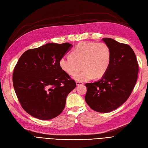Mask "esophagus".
Segmentation results:
<instances>
[{
    "mask_svg": "<svg viewBox=\"0 0 148 148\" xmlns=\"http://www.w3.org/2000/svg\"><path fill=\"white\" fill-rule=\"evenodd\" d=\"M76 84L77 85V86H79V85H83V83H82V82H81L77 81V82H76Z\"/></svg>",
    "mask_w": 148,
    "mask_h": 148,
    "instance_id": "esophagus-1",
    "label": "esophagus"
}]
</instances>
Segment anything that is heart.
Returning <instances> with one entry per match:
<instances>
[{"mask_svg":"<svg viewBox=\"0 0 148 148\" xmlns=\"http://www.w3.org/2000/svg\"><path fill=\"white\" fill-rule=\"evenodd\" d=\"M111 50L104 42L83 41L77 44L70 53L59 60V65L64 72L74 75L80 65L82 68L73 78L79 82L101 78L105 75L111 62Z\"/></svg>","mask_w":148,"mask_h":148,"instance_id":"b5f03b06","label":"heart"}]
</instances>
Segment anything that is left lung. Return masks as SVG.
Here are the masks:
<instances>
[{
    "mask_svg": "<svg viewBox=\"0 0 148 148\" xmlns=\"http://www.w3.org/2000/svg\"><path fill=\"white\" fill-rule=\"evenodd\" d=\"M111 50V62L99 80L86 84L85 101L97 112L108 113L120 107L131 95L137 80L138 62L131 47L112 38L102 40Z\"/></svg>",
    "mask_w": 148,
    "mask_h": 148,
    "instance_id": "left-lung-1",
    "label": "left lung"
}]
</instances>
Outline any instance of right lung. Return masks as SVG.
<instances>
[{"mask_svg": "<svg viewBox=\"0 0 148 148\" xmlns=\"http://www.w3.org/2000/svg\"><path fill=\"white\" fill-rule=\"evenodd\" d=\"M73 45L48 43L23 53L12 74L13 86L19 102L34 117L49 120L64 109L66 98L75 82L59 65L61 58Z\"/></svg>", "mask_w": 148, "mask_h": 148, "instance_id": "right-lung-1", "label": "right lung"}]
</instances>
